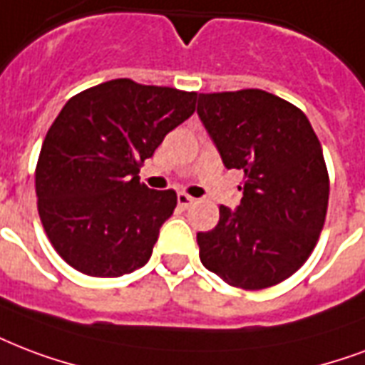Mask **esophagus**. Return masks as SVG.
<instances>
[{
    "label": "esophagus",
    "mask_w": 365,
    "mask_h": 365,
    "mask_svg": "<svg viewBox=\"0 0 365 365\" xmlns=\"http://www.w3.org/2000/svg\"><path fill=\"white\" fill-rule=\"evenodd\" d=\"M195 199L193 197H189L187 193H178V207L182 208V210H187L189 207H193Z\"/></svg>",
    "instance_id": "obj_1"
}]
</instances>
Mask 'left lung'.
<instances>
[{
    "label": "left lung",
    "instance_id": "obj_1",
    "mask_svg": "<svg viewBox=\"0 0 365 365\" xmlns=\"http://www.w3.org/2000/svg\"><path fill=\"white\" fill-rule=\"evenodd\" d=\"M197 113L227 168L243 170L235 212L197 233L205 268L247 291L285 282L324 230L329 174L318 135L293 103L264 90L201 93Z\"/></svg>",
    "mask_w": 365,
    "mask_h": 365
}]
</instances>
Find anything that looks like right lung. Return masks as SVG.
<instances>
[{"label":"right lung","instance_id":"1","mask_svg":"<svg viewBox=\"0 0 365 365\" xmlns=\"http://www.w3.org/2000/svg\"><path fill=\"white\" fill-rule=\"evenodd\" d=\"M195 101L197 91L116 78L61 108L36 164V197L47 239L68 266L91 277L145 266L178 197L149 189L138 172Z\"/></svg>","mask_w":365,"mask_h":365}]
</instances>
